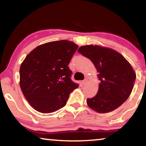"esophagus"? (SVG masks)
I'll use <instances>...</instances> for the list:
<instances>
[{"mask_svg":"<svg viewBox=\"0 0 146 146\" xmlns=\"http://www.w3.org/2000/svg\"><path fill=\"white\" fill-rule=\"evenodd\" d=\"M88 80V78H85L82 81V84L83 85H85V84H86V83H87Z\"/></svg>","mask_w":146,"mask_h":146,"instance_id":"1","label":"esophagus"}]
</instances>
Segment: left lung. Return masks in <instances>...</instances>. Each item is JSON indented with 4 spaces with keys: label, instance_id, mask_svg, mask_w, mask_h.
<instances>
[{
    "label": "left lung",
    "instance_id": "left-lung-1",
    "mask_svg": "<svg viewBox=\"0 0 146 146\" xmlns=\"http://www.w3.org/2000/svg\"><path fill=\"white\" fill-rule=\"evenodd\" d=\"M78 52L89 58L98 70L100 80L96 96L87 99L88 105L99 113L114 110L131 94L136 73L129 62L118 52L98 45H84Z\"/></svg>",
    "mask_w": 146,
    "mask_h": 146
}]
</instances>
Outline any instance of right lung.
I'll use <instances>...</instances> for the list:
<instances>
[{
  "label": "right lung",
  "mask_w": 146,
  "mask_h": 146,
  "mask_svg": "<svg viewBox=\"0 0 146 146\" xmlns=\"http://www.w3.org/2000/svg\"><path fill=\"white\" fill-rule=\"evenodd\" d=\"M78 48L68 40L50 41L32 50L21 65L20 87L28 102L38 112L48 114L66 105L78 84L71 79L68 65Z\"/></svg>",
  "instance_id": "1"
}]
</instances>
